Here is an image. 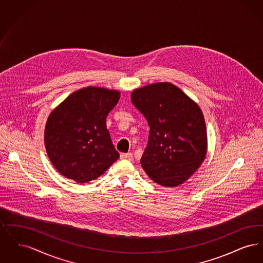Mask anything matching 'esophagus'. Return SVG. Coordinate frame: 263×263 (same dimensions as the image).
I'll use <instances>...</instances> for the list:
<instances>
[{
    "instance_id": "1",
    "label": "esophagus",
    "mask_w": 263,
    "mask_h": 263,
    "mask_svg": "<svg viewBox=\"0 0 263 263\" xmlns=\"http://www.w3.org/2000/svg\"><path fill=\"white\" fill-rule=\"evenodd\" d=\"M120 159L121 160H128V161H132L133 160V155L131 153H123L120 155Z\"/></svg>"
}]
</instances>
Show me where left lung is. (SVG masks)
I'll return each mask as SVG.
<instances>
[{
  "mask_svg": "<svg viewBox=\"0 0 263 263\" xmlns=\"http://www.w3.org/2000/svg\"><path fill=\"white\" fill-rule=\"evenodd\" d=\"M131 101L150 126L141 165L153 181L166 187L183 183L203 163L207 132L200 107L171 83L137 88Z\"/></svg>",
  "mask_w": 263,
  "mask_h": 263,
  "instance_id": "8db88e82",
  "label": "left lung"
}]
</instances>
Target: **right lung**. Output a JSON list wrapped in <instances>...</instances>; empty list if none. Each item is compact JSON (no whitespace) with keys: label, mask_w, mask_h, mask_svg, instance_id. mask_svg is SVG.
Listing matches in <instances>:
<instances>
[{"label":"right lung","mask_w":263,"mask_h":263,"mask_svg":"<svg viewBox=\"0 0 263 263\" xmlns=\"http://www.w3.org/2000/svg\"><path fill=\"white\" fill-rule=\"evenodd\" d=\"M119 99L117 90L88 87L70 95L51 112L44 142L61 175L78 183L88 182L119 158L106 128V116Z\"/></svg>","instance_id":"right-lung-1"}]
</instances>
